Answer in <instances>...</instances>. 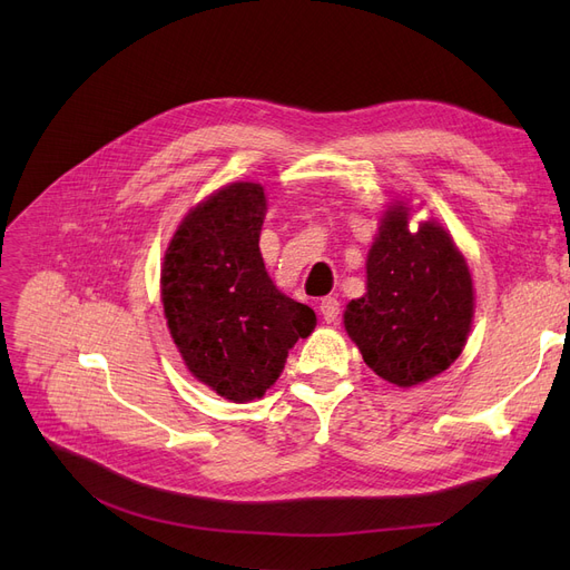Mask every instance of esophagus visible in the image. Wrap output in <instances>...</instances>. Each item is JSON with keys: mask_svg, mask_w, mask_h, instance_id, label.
Listing matches in <instances>:
<instances>
[{"mask_svg": "<svg viewBox=\"0 0 570 570\" xmlns=\"http://www.w3.org/2000/svg\"><path fill=\"white\" fill-rule=\"evenodd\" d=\"M321 314H323V318L327 321V323H335L337 318H340V301H337V297H323V301H321Z\"/></svg>", "mask_w": 570, "mask_h": 570, "instance_id": "obj_1", "label": "esophagus"}]
</instances>
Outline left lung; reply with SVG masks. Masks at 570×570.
<instances>
[{"mask_svg":"<svg viewBox=\"0 0 570 570\" xmlns=\"http://www.w3.org/2000/svg\"><path fill=\"white\" fill-rule=\"evenodd\" d=\"M411 207L385 209L367 254V293L344 312L348 337L383 381L423 383L451 367L473 318L469 265L436 222L409 230Z\"/></svg>","mask_w":570,"mask_h":570,"instance_id":"8db88e82","label":"left lung"}]
</instances>
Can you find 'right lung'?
I'll return each mask as SVG.
<instances>
[{
    "mask_svg": "<svg viewBox=\"0 0 570 570\" xmlns=\"http://www.w3.org/2000/svg\"><path fill=\"white\" fill-rule=\"evenodd\" d=\"M265 191L233 183L177 226L161 265V303L187 370L230 402L263 397L316 314L284 295L258 249Z\"/></svg>",
    "mask_w": 570,
    "mask_h": 570,
    "instance_id": "obj_1",
    "label": "right lung"
}]
</instances>
